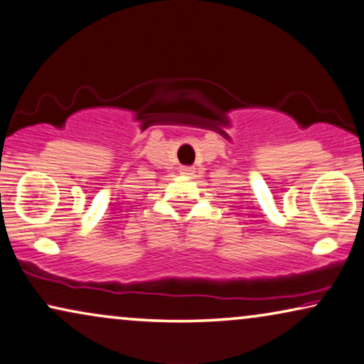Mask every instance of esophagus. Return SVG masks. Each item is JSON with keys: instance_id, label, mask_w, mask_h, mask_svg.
<instances>
[{"instance_id": "1", "label": "esophagus", "mask_w": 364, "mask_h": 364, "mask_svg": "<svg viewBox=\"0 0 364 364\" xmlns=\"http://www.w3.org/2000/svg\"><path fill=\"white\" fill-rule=\"evenodd\" d=\"M179 173H181L183 176H193V174H195V168H193V166H181V168H179Z\"/></svg>"}]
</instances>
